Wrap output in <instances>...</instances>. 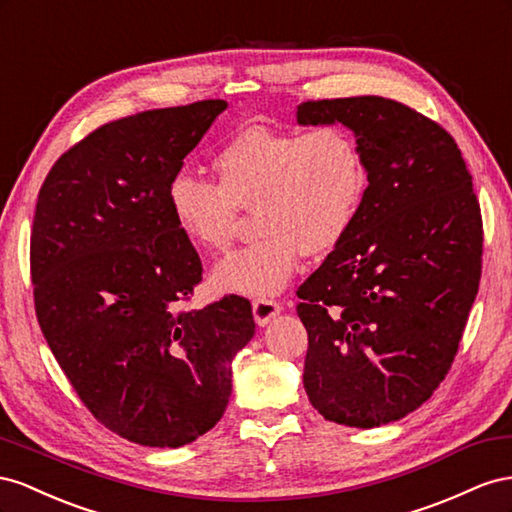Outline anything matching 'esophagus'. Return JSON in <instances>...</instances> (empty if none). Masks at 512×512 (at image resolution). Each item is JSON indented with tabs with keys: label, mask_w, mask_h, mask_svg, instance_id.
I'll list each match as a JSON object with an SVG mask.
<instances>
[{
	"label": "esophagus",
	"mask_w": 512,
	"mask_h": 512,
	"mask_svg": "<svg viewBox=\"0 0 512 512\" xmlns=\"http://www.w3.org/2000/svg\"><path fill=\"white\" fill-rule=\"evenodd\" d=\"M283 311V306L274 300H255L253 302V317L257 326H268L270 321Z\"/></svg>",
	"instance_id": "obj_1"
}]
</instances>
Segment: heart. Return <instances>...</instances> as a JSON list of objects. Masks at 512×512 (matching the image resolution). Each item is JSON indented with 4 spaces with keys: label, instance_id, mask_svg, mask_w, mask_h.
Wrapping results in <instances>:
<instances>
[{
    "label": "heart",
    "instance_id": "1",
    "mask_svg": "<svg viewBox=\"0 0 512 512\" xmlns=\"http://www.w3.org/2000/svg\"><path fill=\"white\" fill-rule=\"evenodd\" d=\"M216 184L180 173L167 186L171 221L197 251L225 253L238 210L255 208L259 242L212 272L221 294L266 300L294 279L306 255L324 257L352 229L364 199L362 154L341 126L285 133L251 126L212 156Z\"/></svg>",
    "mask_w": 512,
    "mask_h": 512
}]
</instances>
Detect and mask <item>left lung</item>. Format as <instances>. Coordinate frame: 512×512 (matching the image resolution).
<instances>
[{
	"label": "left lung",
	"instance_id": "1",
	"mask_svg": "<svg viewBox=\"0 0 512 512\" xmlns=\"http://www.w3.org/2000/svg\"><path fill=\"white\" fill-rule=\"evenodd\" d=\"M296 118L352 130L369 180L345 240L298 289L304 390L330 422L388 425L440 386L478 294L472 175L455 139L397 100H309Z\"/></svg>",
	"mask_w": 512,
	"mask_h": 512
}]
</instances>
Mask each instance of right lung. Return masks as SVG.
I'll return each instance as SVG.
<instances>
[{"label":"right lung","mask_w":512,"mask_h":512,"mask_svg":"<svg viewBox=\"0 0 512 512\" xmlns=\"http://www.w3.org/2000/svg\"><path fill=\"white\" fill-rule=\"evenodd\" d=\"M225 109L201 100L100 126L57 160L36 203L40 330L87 410L141 446L208 433L255 334L240 296L178 311L201 261L171 221L167 186Z\"/></svg>","instance_id":"1"}]
</instances>
